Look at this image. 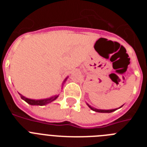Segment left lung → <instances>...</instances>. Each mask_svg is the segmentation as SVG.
<instances>
[{"mask_svg": "<svg viewBox=\"0 0 147 147\" xmlns=\"http://www.w3.org/2000/svg\"><path fill=\"white\" fill-rule=\"evenodd\" d=\"M87 105H88V107L91 109L92 110H93V111H95V112H97V113H112V112H113V111H115V110H118V108L113 109V110H100V109L94 108V107H93L92 106H90V105L89 104H88V103H87ZM121 107H122V106H121ZM121 107H120L119 108H121Z\"/></svg>", "mask_w": 147, "mask_h": 147, "instance_id": "8db88e82", "label": "left lung"}]
</instances>
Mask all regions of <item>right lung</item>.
Segmentation results:
<instances>
[{
	"mask_svg": "<svg viewBox=\"0 0 147 147\" xmlns=\"http://www.w3.org/2000/svg\"><path fill=\"white\" fill-rule=\"evenodd\" d=\"M67 77L65 78V80L63 81L62 84V88L63 87V85H64V83L65 82V81L67 80ZM21 97V98L23 100H24L28 104V105H38V106H43V105H46L48 104L51 103V102H52L53 101H54L55 99L58 98L59 96V95H55V96H52L49 97V98H42V99H32V98H26V97L23 96V95H21L20 93H19Z\"/></svg>",
	"mask_w": 147,
	"mask_h": 147,
	"instance_id": "obj_1",
	"label": "right lung"
}]
</instances>
